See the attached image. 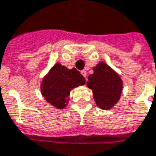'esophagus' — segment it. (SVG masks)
<instances>
[{
	"label": "esophagus",
	"mask_w": 156,
	"mask_h": 156,
	"mask_svg": "<svg viewBox=\"0 0 156 156\" xmlns=\"http://www.w3.org/2000/svg\"><path fill=\"white\" fill-rule=\"evenodd\" d=\"M81 73H82V75H83V76L84 77V78H86V77H87V73H86V71L83 70L81 72Z\"/></svg>",
	"instance_id": "1"
}]
</instances>
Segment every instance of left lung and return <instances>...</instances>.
I'll list each match as a JSON object with an SVG mask.
<instances>
[{"label":"left lung","mask_w":156,"mask_h":156,"mask_svg":"<svg viewBox=\"0 0 156 156\" xmlns=\"http://www.w3.org/2000/svg\"><path fill=\"white\" fill-rule=\"evenodd\" d=\"M93 70V74L88 78L87 86L92 89L97 105L103 110H109L119 101L122 81L119 75L105 62H100Z\"/></svg>","instance_id":"1"}]
</instances>
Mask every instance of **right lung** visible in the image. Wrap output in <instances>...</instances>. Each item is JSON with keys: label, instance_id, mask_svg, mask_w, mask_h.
Returning <instances> with one entry per match:
<instances>
[{"label": "right lung", "instance_id": "add662e5", "mask_svg": "<svg viewBox=\"0 0 156 156\" xmlns=\"http://www.w3.org/2000/svg\"><path fill=\"white\" fill-rule=\"evenodd\" d=\"M83 84L85 78L76 68L67 69L56 63L41 83V93L52 105L63 109L68 103L71 90Z\"/></svg>", "mask_w": 156, "mask_h": 156}]
</instances>
